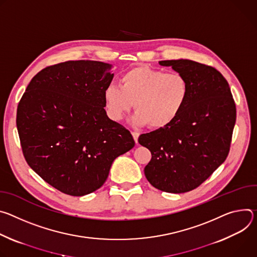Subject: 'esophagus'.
Returning <instances> with one entry per match:
<instances>
[{
	"label": "esophagus",
	"instance_id": "1",
	"mask_svg": "<svg viewBox=\"0 0 257 257\" xmlns=\"http://www.w3.org/2000/svg\"><path fill=\"white\" fill-rule=\"evenodd\" d=\"M132 135H133V138H134V140H135V142H136V144H138L139 133H137V132H133V133H132Z\"/></svg>",
	"mask_w": 257,
	"mask_h": 257
}]
</instances>
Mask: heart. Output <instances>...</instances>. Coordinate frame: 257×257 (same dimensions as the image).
I'll return each mask as SVG.
<instances>
[{
	"label": "heart",
	"instance_id": "1",
	"mask_svg": "<svg viewBox=\"0 0 257 257\" xmlns=\"http://www.w3.org/2000/svg\"><path fill=\"white\" fill-rule=\"evenodd\" d=\"M188 80L179 72H167L148 66H136L119 78V87L110 84L104 90L107 115L121 120L137 109L133 124L161 130L172 124L182 113L189 99Z\"/></svg>",
	"mask_w": 257,
	"mask_h": 257
}]
</instances>
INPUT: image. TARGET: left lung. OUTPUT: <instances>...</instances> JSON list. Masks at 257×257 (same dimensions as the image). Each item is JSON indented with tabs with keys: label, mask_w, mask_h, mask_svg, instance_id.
Returning <instances> with one entry per match:
<instances>
[{
	"label": "left lung",
	"mask_w": 257,
	"mask_h": 257,
	"mask_svg": "<svg viewBox=\"0 0 257 257\" xmlns=\"http://www.w3.org/2000/svg\"><path fill=\"white\" fill-rule=\"evenodd\" d=\"M186 77L190 94L180 116L168 126L139 137L152 154L144 173L156 189L194 190L207 180L230 151L236 105L226 79L215 68L188 59L159 61Z\"/></svg>",
	"instance_id": "1"
}]
</instances>
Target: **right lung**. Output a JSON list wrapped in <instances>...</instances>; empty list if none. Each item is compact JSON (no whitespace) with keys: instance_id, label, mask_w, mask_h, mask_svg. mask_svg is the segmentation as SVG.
Instances as JSON below:
<instances>
[{"instance_id":"obj_1","label":"right lung","mask_w":257,"mask_h":257,"mask_svg":"<svg viewBox=\"0 0 257 257\" xmlns=\"http://www.w3.org/2000/svg\"><path fill=\"white\" fill-rule=\"evenodd\" d=\"M111 67L91 60L48 66L33 77L18 104L16 124L27 164L64 194L98 190L114 159L135 146L131 133L104 109Z\"/></svg>"}]
</instances>
